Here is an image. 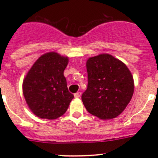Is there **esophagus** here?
Returning <instances> with one entry per match:
<instances>
[{"instance_id":"obj_1","label":"esophagus","mask_w":158,"mask_h":158,"mask_svg":"<svg viewBox=\"0 0 158 158\" xmlns=\"http://www.w3.org/2000/svg\"><path fill=\"white\" fill-rule=\"evenodd\" d=\"M81 95H82V92H76V93L74 94L75 98H80Z\"/></svg>"}]
</instances>
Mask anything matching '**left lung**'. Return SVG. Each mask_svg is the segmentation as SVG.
<instances>
[{
	"label": "left lung",
	"instance_id": "left-lung-1",
	"mask_svg": "<svg viewBox=\"0 0 158 158\" xmlns=\"http://www.w3.org/2000/svg\"><path fill=\"white\" fill-rule=\"evenodd\" d=\"M88 87L82 95L85 109L100 119L118 117L130 102L135 84L126 65L108 53L86 61Z\"/></svg>",
	"mask_w": 158,
	"mask_h": 158
}]
</instances>
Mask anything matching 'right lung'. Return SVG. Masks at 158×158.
<instances>
[{"label":"right lung","mask_w":158,"mask_h":158,"mask_svg":"<svg viewBox=\"0 0 158 158\" xmlns=\"http://www.w3.org/2000/svg\"><path fill=\"white\" fill-rule=\"evenodd\" d=\"M69 57L49 52L37 59L23 81V93L30 111L53 120L64 114L74 95L66 85L64 70Z\"/></svg>","instance_id":"right-lung-1"}]
</instances>
